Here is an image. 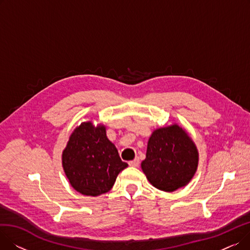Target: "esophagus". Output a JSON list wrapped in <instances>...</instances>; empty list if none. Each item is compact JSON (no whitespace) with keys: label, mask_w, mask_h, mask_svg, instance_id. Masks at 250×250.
<instances>
[{"label":"esophagus","mask_w":250,"mask_h":250,"mask_svg":"<svg viewBox=\"0 0 250 250\" xmlns=\"http://www.w3.org/2000/svg\"><path fill=\"white\" fill-rule=\"evenodd\" d=\"M128 165L129 166H133V167H138L140 165V159L139 158H136L134 159L133 161H129L128 162Z\"/></svg>","instance_id":"34e87169"}]
</instances>
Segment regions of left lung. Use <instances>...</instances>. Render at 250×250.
Masks as SVG:
<instances>
[{
	"label": "left lung",
	"mask_w": 250,
	"mask_h": 250,
	"mask_svg": "<svg viewBox=\"0 0 250 250\" xmlns=\"http://www.w3.org/2000/svg\"><path fill=\"white\" fill-rule=\"evenodd\" d=\"M198 163L195 144L186 129L172 125L152 133L141 167L153 187L172 192L191 180Z\"/></svg>",
	"instance_id": "obj_1"
}]
</instances>
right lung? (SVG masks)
Segmentation results:
<instances>
[{"label": "right lung", "instance_id": "obj_1", "mask_svg": "<svg viewBox=\"0 0 250 250\" xmlns=\"http://www.w3.org/2000/svg\"><path fill=\"white\" fill-rule=\"evenodd\" d=\"M63 171L75 190L97 196L109 191L121 171L127 167L106 137L103 125L82 123L70 136L62 155Z\"/></svg>", "mask_w": 250, "mask_h": 250}]
</instances>
